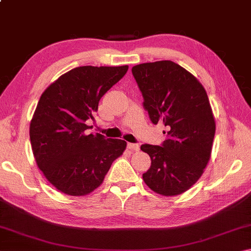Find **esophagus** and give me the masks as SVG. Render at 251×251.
Masks as SVG:
<instances>
[{
  "label": "esophagus",
  "mask_w": 251,
  "mask_h": 251,
  "mask_svg": "<svg viewBox=\"0 0 251 251\" xmlns=\"http://www.w3.org/2000/svg\"><path fill=\"white\" fill-rule=\"evenodd\" d=\"M127 148L131 151H139V144H133V143H128L127 144Z\"/></svg>",
  "instance_id": "obj_1"
}]
</instances>
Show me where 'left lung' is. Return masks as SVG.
I'll return each mask as SVG.
<instances>
[{"label": "left lung", "mask_w": 251, "mask_h": 251, "mask_svg": "<svg viewBox=\"0 0 251 251\" xmlns=\"http://www.w3.org/2000/svg\"><path fill=\"white\" fill-rule=\"evenodd\" d=\"M152 124L166 126L160 146L144 144L151 165L143 179L151 190L175 196L189 189L210 158L216 124L207 93L198 79L172 61L131 69Z\"/></svg>", "instance_id": "left-lung-1"}]
</instances>
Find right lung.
<instances>
[{"mask_svg":"<svg viewBox=\"0 0 251 251\" xmlns=\"http://www.w3.org/2000/svg\"><path fill=\"white\" fill-rule=\"evenodd\" d=\"M128 66H79L46 88L29 126L36 164L50 184L71 196H84L104 180L126 148L123 139L87 135L99 101Z\"/></svg>","mask_w":251,"mask_h":251,"instance_id":"obj_1","label":"right lung"}]
</instances>
